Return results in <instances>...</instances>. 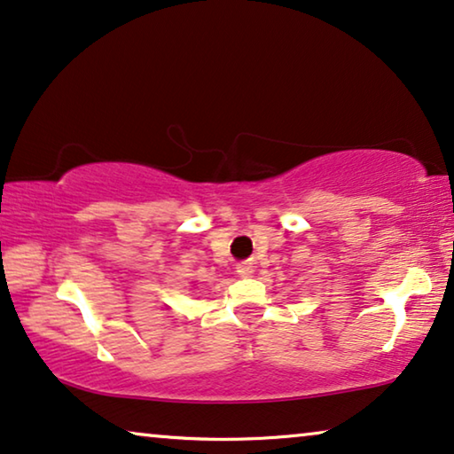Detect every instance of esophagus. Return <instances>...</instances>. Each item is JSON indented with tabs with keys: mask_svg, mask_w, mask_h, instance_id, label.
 <instances>
[{
	"mask_svg": "<svg viewBox=\"0 0 454 454\" xmlns=\"http://www.w3.org/2000/svg\"><path fill=\"white\" fill-rule=\"evenodd\" d=\"M236 271H239L240 278H248L253 273V265L251 263H240V265H236Z\"/></svg>",
	"mask_w": 454,
	"mask_h": 454,
	"instance_id": "1",
	"label": "esophagus"
}]
</instances>
